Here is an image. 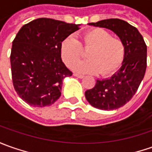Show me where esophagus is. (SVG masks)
I'll return each instance as SVG.
<instances>
[{"mask_svg": "<svg viewBox=\"0 0 152 152\" xmlns=\"http://www.w3.org/2000/svg\"><path fill=\"white\" fill-rule=\"evenodd\" d=\"M73 75H74V76H76V77H78V78H83V77H84V76L80 75V74H76V73H74Z\"/></svg>", "mask_w": 152, "mask_h": 152, "instance_id": "1", "label": "esophagus"}]
</instances>
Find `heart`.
<instances>
[{
    "mask_svg": "<svg viewBox=\"0 0 152 152\" xmlns=\"http://www.w3.org/2000/svg\"><path fill=\"white\" fill-rule=\"evenodd\" d=\"M89 49V59L78 62L75 71L80 73H97L109 76L115 72L123 62L126 46L119 38L102 28L91 29L81 36V41L68 37L61 44V56L68 67H72L80 57L83 50Z\"/></svg>",
    "mask_w": 152,
    "mask_h": 152,
    "instance_id": "b5f03b06",
    "label": "heart"
}]
</instances>
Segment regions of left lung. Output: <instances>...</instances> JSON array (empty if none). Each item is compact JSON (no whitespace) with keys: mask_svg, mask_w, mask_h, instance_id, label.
<instances>
[{"mask_svg":"<svg viewBox=\"0 0 152 152\" xmlns=\"http://www.w3.org/2000/svg\"><path fill=\"white\" fill-rule=\"evenodd\" d=\"M89 25L111 30L126 46L119 71L111 78L96 80L93 88L85 92L87 102L97 109H118L132 98L143 80L146 69V45L139 31L123 20H102Z\"/></svg>","mask_w":152,"mask_h":152,"instance_id":"obj_1","label":"left lung"}]
</instances>
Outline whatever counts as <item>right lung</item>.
<instances>
[{
  "mask_svg": "<svg viewBox=\"0 0 152 152\" xmlns=\"http://www.w3.org/2000/svg\"><path fill=\"white\" fill-rule=\"evenodd\" d=\"M80 25L38 18L24 25L12 42L11 67L16 93L35 107L49 106L61 95L72 72L62 62L61 44Z\"/></svg>",
  "mask_w": 152,
  "mask_h": 152,
  "instance_id": "right-lung-1",
  "label": "right lung"
}]
</instances>
